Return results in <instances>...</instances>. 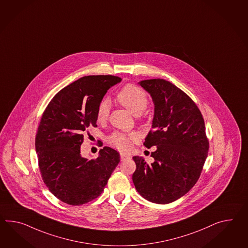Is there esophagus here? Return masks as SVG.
Returning a JSON list of instances; mask_svg holds the SVG:
<instances>
[{"label":"esophagus","instance_id":"obj_1","mask_svg":"<svg viewBox=\"0 0 248 248\" xmlns=\"http://www.w3.org/2000/svg\"><path fill=\"white\" fill-rule=\"evenodd\" d=\"M120 157H121L122 161H124V160H126L128 158H130V156L127 155L125 153H120Z\"/></svg>","mask_w":248,"mask_h":248}]
</instances>
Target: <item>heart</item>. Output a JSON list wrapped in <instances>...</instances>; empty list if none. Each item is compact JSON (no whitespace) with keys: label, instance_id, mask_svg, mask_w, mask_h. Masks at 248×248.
<instances>
[{"label":"heart","instance_id":"b5f03b06","mask_svg":"<svg viewBox=\"0 0 248 248\" xmlns=\"http://www.w3.org/2000/svg\"><path fill=\"white\" fill-rule=\"evenodd\" d=\"M117 101L123 107L132 112L133 115H140L145 109L148 97L145 91L133 84H127L116 95ZM109 114V103L107 99L98 105L97 109V120L105 121ZM137 140L135 133H114L108 137L109 143L120 151H128L132 142Z\"/></svg>","mask_w":248,"mask_h":248}]
</instances>
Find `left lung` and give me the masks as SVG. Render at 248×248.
Listing matches in <instances>:
<instances>
[{
    "label": "left lung",
    "mask_w": 248,
    "mask_h": 248,
    "mask_svg": "<svg viewBox=\"0 0 248 248\" xmlns=\"http://www.w3.org/2000/svg\"><path fill=\"white\" fill-rule=\"evenodd\" d=\"M140 85L154 102L152 130L144 146L154 162L133 157L136 170L133 181L146 200L166 204L184 196L198 181L209 151L202 115L193 99L163 79L141 80Z\"/></svg>",
    "instance_id": "left-lung-1"
}]
</instances>
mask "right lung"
I'll list each match as a JSON object with an SVG mask.
<instances>
[{"label": "right lung", "mask_w": 248, "mask_h": 248, "mask_svg": "<svg viewBox=\"0 0 248 248\" xmlns=\"http://www.w3.org/2000/svg\"><path fill=\"white\" fill-rule=\"evenodd\" d=\"M113 75H90L61 90L43 113L36 151L43 181L57 199L81 205L98 197L120 162L109 147L95 159L81 157L83 133L97 126V109L109 89L121 81Z\"/></svg>", "instance_id": "add662e5"}]
</instances>
